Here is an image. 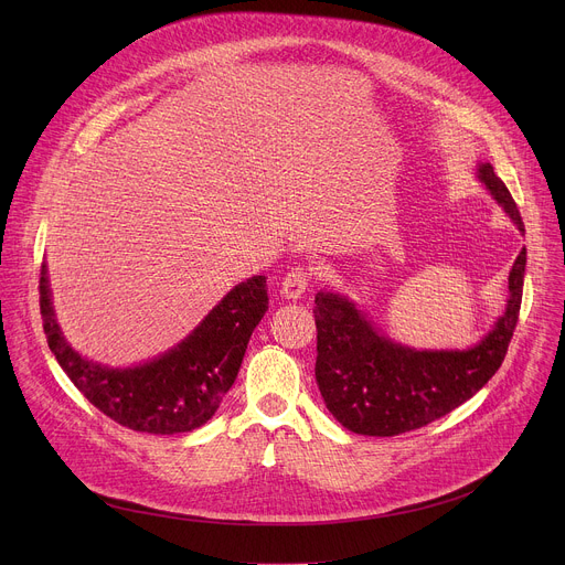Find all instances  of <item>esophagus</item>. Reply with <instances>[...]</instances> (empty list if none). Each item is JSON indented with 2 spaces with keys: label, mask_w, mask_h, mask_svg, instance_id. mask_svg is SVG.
Returning a JSON list of instances; mask_svg holds the SVG:
<instances>
[{
  "label": "esophagus",
  "mask_w": 565,
  "mask_h": 565,
  "mask_svg": "<svg viewBox=\"0 0 565 565\" xmlns=\"http://www.w3.org/2000/svg\"><path fill=\"white\" fill-rule=\"evenodd\" d=\"M308 273H306V268H292L286 277H284V281H281V295L286 297V299H299L303 292H306V288H308Z\"/></svg>",
  "instance_id": "esophagus-1"
}]
</instances>
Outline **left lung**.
<instances>
[{
  "label": "left lung",
  "instance_id": "obj_1",
  "mask_svg": "<svg viewBox=\"0 0 565 565\" xmlns=\"http://www.w3.org/2000/svg\"><path fill=\"white\" fill-rule=\"evenodd\" d=\"M476 177L512 223L525 232L519 207L494 168L480 163ZM525 259L523 248L508 277L505 310L492 331L462 351H418L397 344L380 333L349 297L319 290L312 308L315 377L333 418L353 434L397 436L447 416L478 393L503 364L514 335Z\"/></svg>",
  "mask_w": 565,
  "mask_h": 565
}]
</instances>
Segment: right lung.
<instances>
[{
  "mask_svg": "<svg viewBox=\"0 0 565 565\" xmlns=\"http://www.w3.org/2000/svg\"><path fill=\"white\" fill-rule=\"evenodd\" d=\"M268 310L266 277L236 284L174 349L149 362L114 369L79 355L66 342L42 264L40 312L51 353L94 407L145 434H185L205 425L236 380L253 331Z\"/></svg>",
  "mask_w": 565,
  "mask_h": 565,
  "instance_id": "add662e5",
  "label": "right lung"
}]
</instances>
